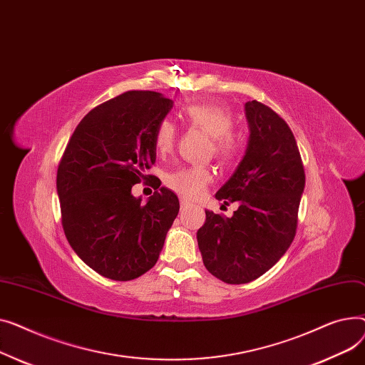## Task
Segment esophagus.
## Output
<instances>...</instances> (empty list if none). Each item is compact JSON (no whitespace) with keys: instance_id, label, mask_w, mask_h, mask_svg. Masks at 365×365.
<instances>
[{"instance_id":"1","label":"esophagus","mask_w":365,"mask_h":365,"mask_svg":"<svg viewBox=\"0 0 365 365\" xmlns=\"http://www.w3.org/2000/svg\"><path fill=\"white\" fill-rule=\"evenodd\" d=\"M188 206H190V203H188L187 200L181 199V207H182V209H185V207H188Z\"/></svg>"}]
</instances>
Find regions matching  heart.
<instances>
[{"instance_id":"heart-1","label":"heart","mask_w":365,"mask_h":365,"mask_svg":"<svg viewBox=\"0 0 365 365\" xmlns=\"http://www.w3.org/2000/svg\"><path fill=\"white\" fill-rule=\"evenodd\" d=\"M180 115L188 126L199 128L210 137L212 150L217 158L227 162L237 153V141L231 134L234 119L224 107L207 103H190L182 107ZM175 133L173 122L162 120L158 123L153 143L159 155L170 152L175 141ZM210 178L209 169L203 166H184L169 173L165 178V184L182 197L192 199L200 195Z\"/></svg>"}]
</instances>
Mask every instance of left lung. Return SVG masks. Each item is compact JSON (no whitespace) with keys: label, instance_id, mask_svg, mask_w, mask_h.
<instances>
[{"label":"left lung","instance_id":"obj_1","mask_svg":"<svg viewBox=\"0 0 365 365\" xmlns=\"http://www.w3.org/2000/svg\"><path fill=\"white\" fill-rule=\"evenodd\" d=\"M249 140L245 156L215 197L237 202L231 218L206 210L197 245L206 269L228 284L256 280L290 247L305 173L294 135L268 106L245 104Z\"/></svg>","mask_w":365,"mask_h":365}]
</instances>
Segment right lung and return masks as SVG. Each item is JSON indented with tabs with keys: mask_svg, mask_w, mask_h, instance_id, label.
Masks as SVG:
<instances>
[{
	"mask_svg": "<svg viewBox=\"0 0 365 365\" xmlns=\"http://www.w3.org/2000/svg\"><path fill=\"white\" fill-rule=\"evenodd\" d=\"M174 101L128 91L93 109L76 126L57 169L61 225L79 258L100 275L130 282L153 268L178 215L174 191L155 180L145 203L131 188L156 162L159 122Z\"/></svg>",
	"mask_w": 365,
	"mask_h": 365,
	"instance_id": "right-lung-1",
	"label": "right lung"
}]
</instances>
